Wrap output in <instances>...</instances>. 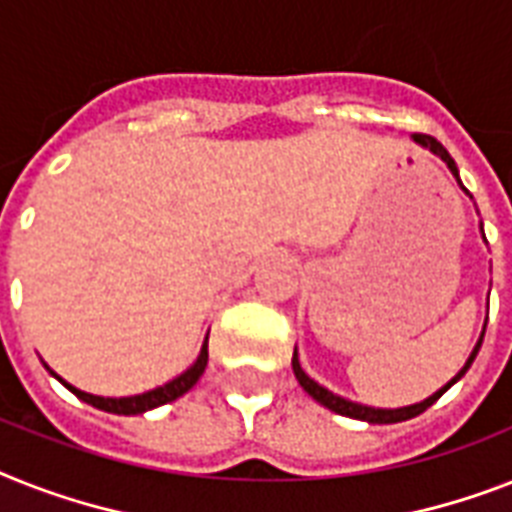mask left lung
<instances>
[{"instance_id": "left-lung-1", "label": "left lung", "mask_w": 512, "mask_h": 512, "mask_svg": "<svg viewBox=\"0 0 512 512\" xmlns=\"http://www.w3.org/2000/svg\"><path fill=\"white\" fill-rule=\"evenodd\" d=\"M413 139L418 141V144H423V147H429L431 152H434V155L442 157V160L447 162V168L452 170V176L458 178V165H455V160H452V157H450V152H447V149H444L442 144H439V141L434 139V136H429V134H413ZM458 184H460V178H458ZM481 342H484V334H481L479 344L473 347L471 357H468V363L463 365V371H460L458 376L452 378L450 384L444 386V389H439V392H436V394H431L429 400L418 402V405L397 407V410H381V407L357 405V402L344 400V397H339V394L328 392L326 386H321V384H318V381H313V378H310L305 371H302V365H299V360H297V352H294V357H292V368H294V376H297L299 386H302V389H305V392L310 394L313 400H318L323 407H328V410H334V413H339V415H347V418H357V421H368V423H400V421H407V418H415V415H421L423 410H429V407L434 405V402L439 400V397H442V394L447 392V389H450L452 384H455V381H460V378L465 376V371L471 368L473 360H476V355H479Z\"/></svg>"}]
</instances>
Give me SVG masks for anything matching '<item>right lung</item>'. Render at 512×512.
<instances>
[{
    "instance_id": "obj_1",
    "label": "right lung",
    "mask_w": 512,
    "mask_h": 512,
    "mask_svg": "<svg viewBox=\"0 0 512 512\" xmlns=\"http://www.w3.org/2000/svg\"><path fill=\"white\" fill-rule=\"evenodd\" d=\"M205 368H207V339H205V344H202V352H199L197 363L191 365L189 371H184L181 376L173 378V381H168L165 386H157V389H152V392L136 394V397H120V400H115V397H94V394H86V392H81V389H76V386L65 384V381H62L57 373H52V376L60 378L62 384L68 386L70 392L76 394L78 400L89 402V405L99 407V410H105V413L139 415V413H147V410H152V407H160V405H165V402L178 400L181 394H186L191 386L197 384L199 376L205 373Z\"/></svg>"
}]
</instances>
